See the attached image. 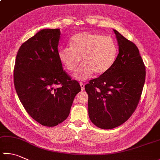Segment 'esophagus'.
<instances>
[{"instance_id": "obj_1", "label": "esophagus", "mask_w": 160, "mask_h": 160, "mask_svg": "<svg viewBox=\"0 0 160 160\" xmlns=\"http://www.w3.org/2000/svg\"><path fill=\"white\" fill-rule=\"evenodd\" d=\"M80 86H81V90H84V89H85V85H84L83 83L81 82V83H80Z\"/></svg>"}]
</instances>
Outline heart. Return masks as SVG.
<instances>
[{
	"label": "heart",
	"mask_w": 160,
	"mask_h": 160,
	"mask_svg": "<svg viewBox=\"0 0 160 160\" xmlns=\"http://www.w3.org/2000/svg\"><path fill=\"white\" fill-rule=\"evenodd\" d=\"M70 46L62 47L58 56L62 65L69 72H73L82 58L83 63L74 72L75 79H88L95 73L98 75L107 72L115 62L117 47L109 36L96 32H80L70 40Z\"/></svg>",
	"instance_id": "obj_1"
}]
</instances>
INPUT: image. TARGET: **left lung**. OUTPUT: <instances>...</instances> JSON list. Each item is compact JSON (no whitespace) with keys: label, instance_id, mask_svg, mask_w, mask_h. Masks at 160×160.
<instances>
[{"label":"left lung","instance_id":"1","mask_svg":"<svg viewBox=\"0 0 160 160\" xmlns=\"http://www.w3.org/2000/svg\"><path fill=\"white\" fill-rule=\"evenodd\" d=\"M119 53L111 68L85 86L88 116L97 127L109 129L129 118L139 102L146 68L137 47L113 29Z\"/></svg>","mask_w":160,"mask_h":160}]
</instances>
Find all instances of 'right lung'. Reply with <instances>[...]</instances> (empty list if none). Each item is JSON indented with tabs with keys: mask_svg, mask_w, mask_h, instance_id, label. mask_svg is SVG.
Masks as SVG:
<instances>
[{
	"mask_svg": "<svg viewBox=\"0 0 160 160\" xmlns=\"http://www.w3.org/2000/svg\"><path fill=\"white\" fill-rule=\"evenodd\" d=\"M60 29H42L22 44L14 69V83L21 102L41 125L53 127L70 114L78 81L62 70L58 56ZM61 84L59 88L56 85Z\"/></svg>",
	"mask_w": 160,
	"mask_h": 160,
	"instance_id": "obj_1",
	"label": "right lung"
}]
</instances>
